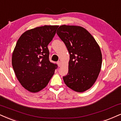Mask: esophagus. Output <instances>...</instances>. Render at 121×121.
I'll return each mask as SVG.
<instances>
[{"mask_svg":"<svg viewBox=\"0 0 121 121\" xmlns=\"http://www.w3.org/2000/svg\"><path fill=\"white\" fill-rule=\"evenodd\" d=\"M57 65L59 67H60L61 65V62H60V61H58V62H57Z\"/></svg>","mask_w":121,"mask_h":121,"instance_id":"esophagus-1","label":"esophagus"}]
</instances>
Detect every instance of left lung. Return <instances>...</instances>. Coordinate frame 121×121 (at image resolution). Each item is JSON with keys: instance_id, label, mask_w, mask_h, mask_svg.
Masks as SVG:
<instances>
[{"instance_id": "1", "label": "left lung", "mask_w": 121, "mask_h": 121, "mask_svg": "<svg viewBox=\"0 0 121 121\" xmlns=\"http://www.w3.org/2000/svg\"><path fill=\"white\" fill-rule=\"evenodd\" d=\"M69 54L65 84L78 92L92 87L100 71L102 54L93 36L82 27L62 25L56 31Z\"/></svg>"}]
</instances>
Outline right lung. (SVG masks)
Listing matches in <instances>:
<instances>
[{
  "mask_svg": "<svg viewBox=\"0 0 121 121\" xmlns=\"http://www.w3.org/2000/svg\"><path fill=\"white\" fill-rule=\"evenodd\" d=\"M58 26L45 25L29 30L16 43L12 64L18 81L30 92H38L45 87L57 68L49 60L48 45Z\"/></svg>",
  "mask_w": 121,
  "mask_h": 121,
  "instance_id": "add662e5",
  "label": "right lung"
}]
</instances>
